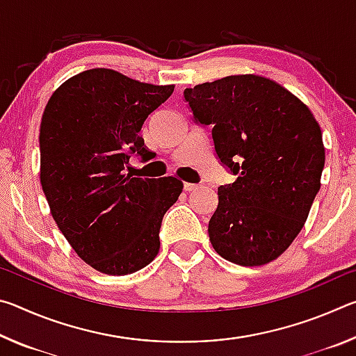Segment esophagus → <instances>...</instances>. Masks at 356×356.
<instances>
[{"instance_id": "esophagus-1", "label": "esophagus", "mask_w": 356, "mask_h": 356, "mask_svg": "<svg viewBox=\"0 0 356 356\" xmlns=\"http://www.w3.org/2000/svg\"><path fill=\"white\" fill-rule=\"evenodd\" d=\"M197 188H200V185H197V184H190V182H185L184 184V190L185 191H195Z\"/></svg>"}]
</instances>
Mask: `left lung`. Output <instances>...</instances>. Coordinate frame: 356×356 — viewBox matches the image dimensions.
Returning a JSON list of instances; mask_svg holds the SVG:
<instances>
[{"label":"left lung","instance_id":"obj_1","mask_svg":"<svg viewBox=\"0 0 356 356\" xmlns=\"http://www.w3.org/2000/svg\"><path fill=\"white\" fill-rule=\"evenodd\" d=\"M196 122L212 127L215 152L236 180L218 188L209 221L213 250L229 262L275 261L298 236L325 165L314 114L261 75H229L184 91Z\"/></svg>","mask_w":356,"mask_h":356}]
</instances>
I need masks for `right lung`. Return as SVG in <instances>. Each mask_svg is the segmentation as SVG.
<instances>
[{"mask_svg": "<svg viewBox=\"0 0 356 356\" xmlns=\"http://www.w3.org/2000/svg\"><path fill=\"white\" fill-rule=\"evenodd\" d=\"M172 91L91 69L64 81L42 114V190L59 231L97 272L130 275L159 254L161 220L182 180L124 171L131 154L150 159L140 131Z\"/></svg>", "mask_w": 356, "mask_h": 356, "instance_id": "right-lung-1", "label": "right lung"}]
</instances>
